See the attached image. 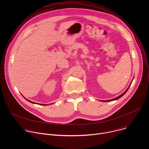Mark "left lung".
<instances>
[{
    "instance_id": "left-lung-1",
    "label": "left lung",
    "mask_w": 149,
    "mask_h": 149,
    "mask_svg": "<svg viewBox=\"0 0 149 149\" xmlns=\"http://www.w3.org/2000/svg\"><path fill=\"white\" fill-rule=\"evenodd\" d=\"M131 85V84H130ZM130 86L129 87V88L127 89V90L124 93H123L121 95H119L118 97H116V98H113V99H112V100H106V101H114V100H118V98H120V97H121L123 95H124L125 93H126V92L127 91V90H129V87H130Z\"/></svg>"
}]
</instances>
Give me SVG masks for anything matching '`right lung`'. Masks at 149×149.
<instances>
[{
    "instance_id": "right-lung-1",
    "label": "right lung",
    "mask_w": 149,
    "mask_h": 149,
    "mask_svg": "<svg viewBox=\"0 0 149 149\" xmlns=\"http://www.w3.org/2000/svg\"><path fill=\"white\" fill-rule=\"evenodd\" d=\"M26 99V98H25ZM26 100H28L27 99H26ZM28 101H29V102H32V103H33V104H35V102H32V101H29V100H28ZM40 105H45V104H40Z\"/></svg>"
}]
</instances>
